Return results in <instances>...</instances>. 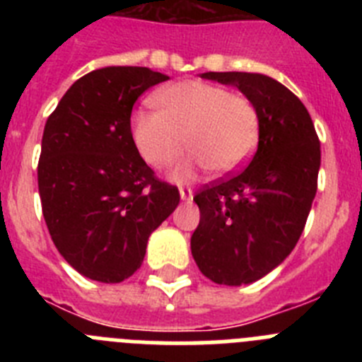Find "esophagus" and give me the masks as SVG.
Returning <instances> with one entry per match:
<instances>
[{"label":"esophagus","mask_w":362,"mask_h":362,"mask_svg":"<svg viewBox=\"0 0 362 362\" xmlns=\"http://www.w3.org/2000/svg\"><path fill=\"white\" fill-rule=\"evenodd\" d=\"M179 196H181V199L183 201H192V197H194V192H192V188H188V187H181L179 188Z\"/></svg>","instance_id":"obj_1"}]
</instances>
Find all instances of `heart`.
<instances>
[{
  "instance_id": "obj_1",
  "label": "heart",
  "mask_w": 362,
  "mask_h": 362,
  "mask_svg": "<svg viewBox=\"0 0 362 362\" xmlns=\"http://www.w3.org/2000/svg\"><path fill=\"white\" fill-rule=\"evenodd\" d=\"M158 112H137L132 139L148 165L170 163L187 145L194 152L172 168L175 179H188L197 168L232 174L254 153L259 119L254 105L221 85L179 81L153 95Z\"/></svg>"
}]
</instances>
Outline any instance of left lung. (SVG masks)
I'll return each mask as SVG.
<instances>
[{
	"instance_id": "obj_1",
	"label": "left lung",
	"mask_w": 362,
	"mask_h": 362,
	"mask_svg": "<svg viewBox=\"0 0 362 362\" xmlns=\"http://www.w3.org/2000/svg\"><path fill=\"white\" fill-rule=\"evenodd\" d=\"M201 78L238 86L257 112L259 143L250 165L194 197L201 219L190 248L203 276L241 286L288 257L317 192L321 145L296 94L264 74L206 72Z\"/></svg>"
}]
</instances>
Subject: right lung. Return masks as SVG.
<instances>
[{
  "instance_id": "add662e5",
  "label": "right lung",
  "mask_w": 362,
  "mask_h": 362,
  "mask_svg": "<svg viewBox=\"0 0 362 362\" xmlns=\"http://www.w3.org/2000/svg\"><path fill=\"white\" fill-rule=\"evenodd\" d=\"M168 76L146 66H105L70 86L50 114L37 165L41 209L54 245L81 276L129 279L150 233L179 204L137 152L130 114Z\"/></svg>"
}]
</instances>
